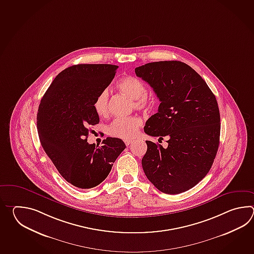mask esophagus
Returning a JSON list of instances; mask_svg holds the SVG:
<instances>
[{
  "mask_svg": "<svg viewBox=\"0 0 254 254\" xmlns=\"http://www.w3.org/2000/svg\"><path fill=\"white\" fill-rule=\"evenodd\" d=\"M132 142V140H125V145L128 146Z\"/></svg>",
  "mask_w": 254,
  "mask_h": 254,
  "instance_id": "1",
  "label": "esophagus"
}]
</instances>
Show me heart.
I'll return each mask as SVG.
<instances>
[{"label":"heart","mask_w":254,"mask_h":254,"mask_svg":"<svg viewBox=\"0 0 254 254\" xmlns=\"http://www.w3.org/2000/svg\"><path fill=\"white\" fill-rule=\"evenodd\" d=\"M117 87L121 92L133 100V105L139 110H149L152 106L153 98L147 94V87L143 81L134 76H125L117 82ZM95 113L104 117L109 113V92L103 90L98 93L93 102ZM142 121L138 116H129L118 118L108 127V133L124 140H129L137 134Z\"/></svg>","instance_id":"obj_1"}]
</instances>
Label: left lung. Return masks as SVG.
Instances as JSON below:
<instances>
[{"label": "left lung", "instance_id": "1", "mask_svg": "<svg viewBox=\"0 0 254 254\" xmlns=\"http://www.w3.org/2000/svg\"><path fill=\"white\" fill-rule=\"evenodd\" d=\"M160 100L158 113L146 122L145 133L169 138L168 147L146 140L141 160L146 177L157 189L178 194L209 173L219 148L221 117L214 94L189 65L179 61L135 68Z\"/></svg>", "mask_w": 254, "mask_h": 254}]
</instances>
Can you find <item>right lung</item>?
Listing matches in <instances>:
<instances>
[{
	"instance_id": "obj_1",
	"label": "right lung",
	"mask_w": 254,
	"mask_h": 254,
	"mask_svg": "<svg viewBox=\"0 0 254 254\" xmlns=\"http://www.w3.org/2000/svg\"><path fill=\"white\" fill-rule=\"evenodd\" d=\"M117 69L112 64L68 67L55 77L39 105L37 129L43 150L60 174L80 189L103 183L126 147L112 137L101 147L87 142L90 126L100 122L93 102Z\"/></svg>"
}]
</instances>
